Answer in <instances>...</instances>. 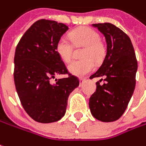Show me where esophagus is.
I'll use <instances>...</instances> for the list:
<instances>
[{
  "label": "esophagus",
  "instance_id": "obj_1",
  "mask_svg": "<svg viewBox=\"0 0 146 146\" xmlns=\"http://www.w3.org/2000/svg\"><path fill=\"white\" fill-rule=\"evenodd\" d=\"M86 78H80V85H82V84H83V82H85V81H86Z\"/></svg>",
  "mask_w": 146,
  "mask_h": 146
}]
</instances>
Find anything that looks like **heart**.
<instances>
[{
	"instance_id": "b5f03b06",
	"label": "heart",
	"mask_w": 146,
	"mask_h": 146,
	"mask_svg": "<svg viewBox=\"0 0 146 146\" xmlns=\"http://www.w3.org/2000/svg\"><path fill=\"white\" fill-rule=\"evenodd\" d=\"M71 41L75 46H85L82 57L80 60H73L68 66V70L74 76H84L95 68V60L101 61L106 53V46L100 40V34L90 27H80L70 33ZM56 50L60 58L69 62L72 57V45L67 37L61 36L56 45Z\"/></svg>"
}]
</instances>
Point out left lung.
Wrapping results in <instances>:
<instances>
[{
	"mask_svg": "<svg viewBox=\"0 0 146 146\" xmlns=\"http://www.w3.org/2000/svg\"><path fill=\"white\" fill-rule=\"evenodd\" d=\"M105 36L106 55L98 70L90 79L104 77L96 82V91L90 96L92 115L103 122L117 120L127 108L135 87L137 60L130 37L110 23L93 24Z\"/></svg>",
	"mask_w": 146,
	"mask_h": 146,
	"instance_id": "left-lung-1",
	"label": "left lung"
}]
</instances>
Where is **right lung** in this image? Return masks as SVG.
Wrapping results in <instances>:
<instances>
[{
  "label": "right lung",
  "instance_id": "1",
  "mask_svg": "<svg viewBox=\"0 0 146 146\" xmlns=\"http://www.w3.org/2000/svg\"><path fill=\"white\" fill-rule=\"evenodd\" d=\"M68 26L55 21H36L21 38L14 58L16 92L26 112L37 122L60 120L66 110L69 95L79 86V79L70 74L58 56L56 45ZM68 74L66 78L51 80Z\"/></svg>",
  "mask_w": 146,
  "mask_h": 146
}]
</instances>
